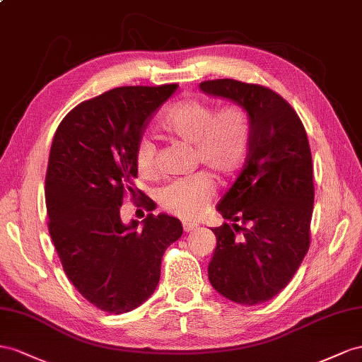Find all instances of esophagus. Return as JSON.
I'll return each instance as SVG.
<instances>
[{"label": "esophagus", "mask_w": 362, "mask_h": 362, "mask_svg": "<svg viewBox=\"0 0 362 362\" xmlns=\"http://www.w3.org/2000/svg\"><path fill=\"white\" fill-rule=\"evenodd\" d=\"M199 228L197 223H194V221H183V230L185 233H192V230H196Z\"/></svg>", "instance_id": "esophagus-1"}]
</instances>
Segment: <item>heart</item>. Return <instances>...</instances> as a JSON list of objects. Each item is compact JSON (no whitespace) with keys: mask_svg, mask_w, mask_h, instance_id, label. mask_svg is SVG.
Masks as SVG:
<instances>
[{"mask_svg":"<svg viewBox=\"0 0 362 362\" xmlns=\"http://www.w3.org/2000/svg\"><path fill=\"white\" fill-rule=\"evenodd\" d=\"M160 128L179 142L194 146L196 163L205 165L220 179H229L246 162L251 144V125L243 108L217 110L202 100H185L165 111ZM136 165L142 174L156 168V145L141 139L136 146ZM214 194V182L206 174L174 180L157 192L160 205L175 216L196 217L203 203Z\"/></svg>","mask_w":362,"mask_h":362,"instance_id":"b5f03b06","label":"heart"}]
</instances>
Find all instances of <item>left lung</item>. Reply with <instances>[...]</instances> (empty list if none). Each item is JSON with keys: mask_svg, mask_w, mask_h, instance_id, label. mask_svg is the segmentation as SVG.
Segmentation results:
<instances>
[{"mask_svg": "<svg viewBox=\"0 0 362 362\" xmlns=\"http://www.w3.org/2000/svg\"><path fill=\"white\" fill-rule=\"evenodd\" d=\"M199 87L243 108L251 125L247 162L217 205L229 223L211 228L217 246L208 276L221 296L255 305L284 289L309 249L313 173L308 134L293 108L269 88L234 79Z\"/></svg>", "mask_w": 362, "mask_h": 362, "instance_id": "8db88e82", "label": "left lung"}]
</instances>
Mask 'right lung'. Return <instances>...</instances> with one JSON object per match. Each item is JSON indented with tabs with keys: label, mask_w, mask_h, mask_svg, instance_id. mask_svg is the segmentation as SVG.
I'll return each mask as SVG.
<instances>
[{
	"label": "right lung",
	"mask_w": 362,
	"mask_h": 362,
	"mask_svg": "<svg viewBox=\"0 0 362 362\" xmlns=\"http://www.w3.org/2000/svg\"><path fill=\"white\" fill-rule=\"evenodd\" d=\"M177 84L119 87L82 102L54 133L45 205L49 233L78 292L108 313L145 303L160 280L162 257L182 237L179 218L160 212L124 223L125 192L137 196L136 146ZM142 194V192H141ZM142 202L151 208V199Z\"/></svg>",
	"instance_id": "obj_1"
}]
</instances>
